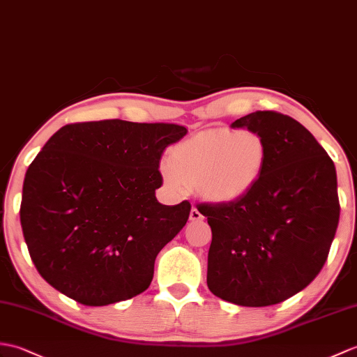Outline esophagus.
Returning <instances> with one entry per match:
<instances>
[{"label":"esophagus","mask_w":357,"mask_h":357,"mask_svg":"<svg viewBox=\"0 0 357 357\" xmlns=\"http://www.w3.org/2000/svg\"><path fill=\"white\" fill-rule=\"evenodd\" d=\"M202 219H204V216L201 213H199L196 206H192V211H190V220L197 222V220H202Z\"/></svg>","instance_id":"1"}]
</instances>
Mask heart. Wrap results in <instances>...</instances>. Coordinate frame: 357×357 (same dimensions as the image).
<instances>
[{"mask_svg": "<svg viewBox=\"0 0 357 357\" xmlns=\"http://www.w3.org/2000/svg\"><path fill=\"white\" fill-rule=\"evenodd\" d=\"M269 147L259 132L213 129L172 147L161 175L178 195L196 190L214 204L243 199L263 176Z\"/></svg>", "mask_w": 357, "mask_h": 357, "instance_id": "heart-1", "label": "heart"}]
</instances>
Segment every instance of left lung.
<instances>
[{
  "instance_id": "left-lung-1",
  "label": "left lung",
  "mask_w": 357,
  "mask_h": 357,
  "mask_svg": "<svg viewBox=\"0 0 357 357\" xmlns=\"http://www.w3.org/2000/svg\"><path fill=\"white\" fill-rule=\"evenodd\" d=\"M231 128L266 139L263 176L233 204H197L211 227L206 284L237 305L278 304L307 287L328 257L339 223L336 169L301 123L255 111Z\"/></svg>"
}]
</instances>
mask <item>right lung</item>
Instances as JSON below:
<instances>
[{"instance_id": "1", "label": "right lung", "mask_w": 357, "mask_h": 357, "mask_svg": "<svg viewBox=\"0 0 357 357\" xmlns=\"http://www.w3.org/2000/svg\"><path fill=\"white\" fill-rule=\"evenodd\" d=\"M187 134L169 123L66 124L29 165L21 227L48 284L85 305L144 292L155 259L184 228L192 205H162L160 160Z\"/></svg>"}]
</instances>
